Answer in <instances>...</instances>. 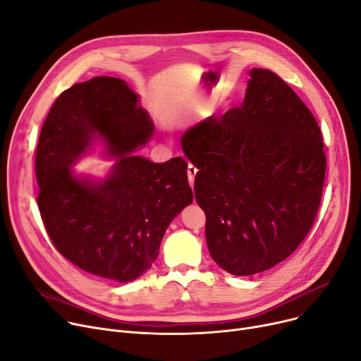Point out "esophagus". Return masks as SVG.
Wrapping results in <instances>:
<instances>
[{"instance_id":"obj_1","label":"esophagus","mask_w":361,"mask_h":361,"mask_svg":"<svg viewBox=\"0 0 361 361\" xmlns=\"http://www.w3.org/2000/svg\"><path fill=\"white\" fill-rule=\"evenodd\" d=\"M196 174H197V169H196L193 165H188V168H187V176H188V183H190V187H192V188L195 187Z\"/></svg>"}]
</instances>
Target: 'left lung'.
Segmentation results:
<instances>
[{"mask_svg":"<svg viewBox=\"0 0 361 361\" xmlns=\"http://www.w3.org/2000/svg\"><path fill=\"white\" fill-rule=\"evenodd\" d=\"M243 104L188 128L206 243L228 274L255 275L287 259L316 218L326 158L310 109L275 73L252 68Z\"/></svg>","mask_w":361,"mask_h":361,"instance_id":"8db88e82","label":"left lung"}]
</instances>
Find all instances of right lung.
I'll use <instances>...</instances> for the list:
<instances>
[{"mask_svg":"<svg viewBox=\"0 0 361 361\" xmlns=\"http://www.w3.org/2000/svg\"><path fill=\"white\" fill-rule=\"evenodd\" d=\"M154 130L139 94L105 75L63 92L42 126L37 206L56 250L89 274L124 283L143 275L169 224L193 202L183 158L135 155ZM98 145L114 159L109 173H78L72 166Z\"/></svg>","mask_w":361,"mask_h":361,"instance_id":"1","label":"right lung"}]
</instances>
